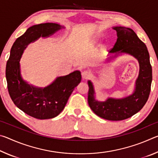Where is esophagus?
Segmentation results:
<instances>
[{"label":"esophagus","mask_w":158,"mask_h":158,"mask_svg":"<svg viewBox=\"0 0 158 158\" xmlns=\"http://www.w3.org/2000/svg\"><path fill=\"white\" fill-rule=\"evenodd\" d=\"M81 77L82 79L84 80H87L91 77V73H90V72L89 71L85 70L81 73Z\"/></svg>","instance_id":"1"}]
</instances>
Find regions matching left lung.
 <instances>
[{
  "mask_svg": "<svg viewBox=\"0 0 158 158\" xmlns=\"http://www.w3.org/2000/svg\"><path fill=\"white\" fill-rule=\"evenodd\" d=\"M117 40L109 53H127L135 56L139 63V74L136 81V89L132 95L117 100L109 98L105 102L95 100L94 89L89 81L88 102L90 109L98 116L109 121H122L139 111L148 100L152 82V67L146 44L139 38L132 29L118 26Z\"/></svg>",
  "mask_w": 158,
  "mask_h": 158,
  "instance_id": "obj_1",
  "label": "left lung"
}]
</instances>
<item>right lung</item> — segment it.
I'll use <instances>...</instances> for the list:
<instances>
[{
  "label": "right lung",
  "instance_id": "obj_1",
  "mask_svg": "<svg viewBox=\"0 0 158 158\" xmlns=\"http://www.w3.org/2000/svg\"><path fill=\"white\" fill-rule=\"evenodd\" d=\"M60 28L61 26L53 23H40L28 28L14 42L7 62L5 76L10 98L19 109L37 119L57 116L65 108L71 93L81 80V73L75 71L58 77L49 86L37 89L21 78L19 60L27 45L41 36H49Z\"/></svg>",
  "mask_w": 158,
  "mask_h": 158
}]
</instances>
